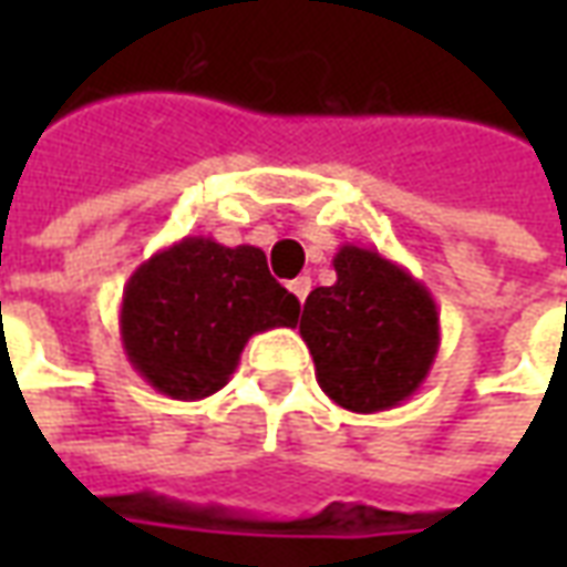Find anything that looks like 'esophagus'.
<instances>
[{
  "label": "esophagus",
  "mask_w": 567,
  "mask_h": 567,
  "mask_svg": "<svg viewBox=\"0 0 567 567\" xmlns=\"http://www.w3.org/2000/svg\"><path fill=\"white\" fill-rule=\"evenodd\" d=\"M288 288H291V295H295L297 300L303 303L309 291H312V279H309V276H297L295 282H288Z\"/></svg>",
  "instance_id": "esophagus-1"
}]
</instances>
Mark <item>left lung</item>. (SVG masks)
Masks as SVG:
<instances>
[{"mask_svg":"<svg viewBox=\"0 0 567 567\" xmlns=\"http://www.w3.org/2000/svg\"><path fill=\"white\" fill-rule=\"evenodd\" d=\"M337 282L303 303L300 337L316 380L352 413L392 410L419 392L440 349V312L425 285L373 248L346 243Z\"/></svg>","mask_w":567,"mask_h":567,"instance_id":"left-lung-1","label":"left lung"}]
</instances>
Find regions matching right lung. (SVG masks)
<instances>
[{
    "mask_svg": "<svg viewBox=\"0 0 567 567\" xmlns=\"http://www.w3.org/2000/svg\"><path fill=\"white\" fill-rule=\"evenodd\" d=\"M297 316V297L272 279L260 248L185 236L136 267L117 324L124 355L151 389L199 401L227 385L255 333L295 328Z\"/></svg>",
    "mask_w": 567,
    "mask_h": 567,
    "instance_id": "obj_1",
    "label": "right lung"
}]
</instances>
